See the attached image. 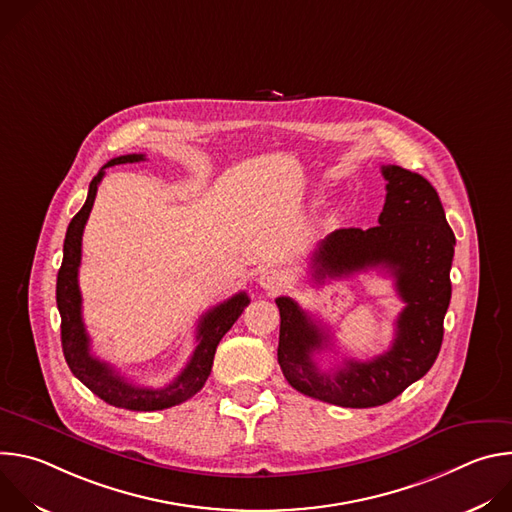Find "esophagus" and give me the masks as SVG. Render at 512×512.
<instances>
[{"label": "esophagus", "mask_w": 512, "mask_h": 512, "mask_svg": "<svg viewBox=\"0 0 512 512\" xmlns=\"http://www.w3.org/2000/svg\"><path fill=\"white\" fill-rule=\"evenodd\" d=\"M257 283H259L263 289H267V291H279V289L285 287L287 277H285V273L279 271V269H263V271L259 273V277H257Z\"/></svg>", "instance_id": "34e87169"}]
</instances>
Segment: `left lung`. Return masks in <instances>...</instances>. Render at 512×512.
I'll return each mask as SVG.
<instances>
[{"instance_id":"8db88e82","label":"left lung","mask_w":512,"mask_h":512,"mask_svg":"<svg viewBox=\"0 0 512 512\" xmlns=\"http://www.w3.org/2000/svg\"><path fill=\"white\" fill-rule=\"evenodd\" d=\"M381 172L387 198L379 225L328 235L312 255V275L322 281L375 267L389 271L405 304L391 348L371 360L348 358L336 371H320L312 356L326 348L330 334L298 302L275 300L281 316L277 360L285 381L308 397L352 409L393 401L431 369L452 298L456 237L440 196L423 176L401 166H383Z\"/></svg>"}]
</instances>
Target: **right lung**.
<instances>
[{"label":"right lung","mask_w":512,"mask_h":512,"mask_svg":"<svg viewBox=\"0 0 512 512\" xmlns=\"http://www.w3.org/2000/svg\"><path fill=\"white\" fill-rule=\"evenodd\" d=\"M141 160H145L143 154H127L113 158L91 180L83 208L72 216V221L66 229L62 265L58 269L56 279V306L60 312L62 352L72 375H75L87 389H91L99 399L113 407L129 411H158L188 401L204 387L212 369L218 342H221V338L231 330V326L237 322V318L243 314L251 300L245 291H241V294H235L227 302L214 306L200 318L196 330L198 344L192 352V358L186 364V369L166 387H135L119 373H115V369L109 367L107 362H101L91 354V338L83 322V298L79 289L83 231L97 196V188L105 176V168L117 164H133Z\"/></svg>","instance_id":"right-lung-1"}]
</instances>
